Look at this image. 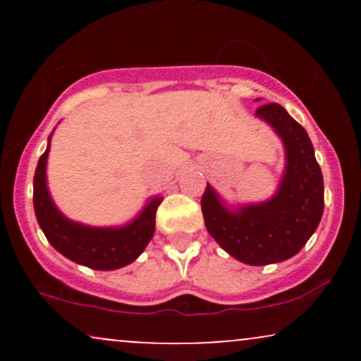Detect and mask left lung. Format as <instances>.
Returning a JSON list of instances; mask_svg holds the SVG:
<instances>
[{
  "label": "left lung",
  "mask_w": 361,
  "mask_h": 361,
  "mask_svg": "<svg viewBox=\"0 0 361 361\" xmlns=\"http://www.w3.org/2000/svg\"><path fill=\"white\" fill-rule=\"evenodd\" d=\"M256 117L279 134L285 147V173L270 200L227 209L207 183L202 214L210 235L224 251L252 267L295 256L317 229L324 210V181L307 132L279 103L261 105Z\"/></svg>",
  "instance_id": "8db88e82"
}]
</instances>
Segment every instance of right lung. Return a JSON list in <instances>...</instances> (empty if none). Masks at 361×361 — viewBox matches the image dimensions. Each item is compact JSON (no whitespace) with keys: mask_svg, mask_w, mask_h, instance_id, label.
<instances>
[{"mask_svg":"<svg viewBox=\"0 0 361 361\" xmlns=\"http://www.w3.org/2000/svg\"><path fill=\"white\" fill-rule=\"evenodd\" d=\"M49 149L51 137L47 149L40 156L34 176L35 217L47 241L62 256L93 270H117L137 259L154 235L156 210L163 202V197L151 198L142 212L122 227H90L69 221L54 205L47 190L45 168Z\"/></svg>","mask_w":361,"mask_h":361,"instance_id":"1","label":"right lung"}]
</instances>
